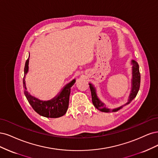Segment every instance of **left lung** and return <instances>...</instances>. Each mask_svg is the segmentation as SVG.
I'll list each match as a JSON object with an SVG mask.
<instances>
[{
  "label": "left lung",
  "instance_id": "left-lung-1",
  "mask_svg": "<svg viewBox=\"0 0 158 158\" xmlns=\"http://www.w3.org/2000/svg\"><path fill=\"white\" fill-rule=\"evenodd\" d=\"M132 64H133V79H132V87H131L132 89L129 96L128 102L126 103V104L125 105L129 104L136 97V94L138 93L140 89V73L139 72V65L138 63H137L135 60H132ZM89 85H90L89 86H90V89L91 92V96H92L93 103L96 109H98L101 111H103V112H111V111L115 112V111L119 110L122 107H123V106H122L119 107V108H115L113 110L107 108L106 105L103 102H102L98 98L97 95H96V89L94 87V86L93 85H91L90 83H89Z\"/></svg>",
  "mask_w": 158,
  "mask_h": 158
}]
</instances>
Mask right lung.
<instances>
[{
    "instance_id": "right-lung-1",
    "label": "right lung",
    "mask_w": 158,
    "mask_h": 158,
    "mask_svg": "<svg viewBox=\"0 0 158 158\" xmlns=\"http://www.w3.org/2000/svg\"><path fill=\"white\" fill-rule=\"evenodd\" d=\"M28 65L29 58L26 60V62L25 64L23 85L25 97H26L33 109L40 115L45 117V118H57L65 115L69 106L71 87L75 83V79H73L69 83L66 85L62 90V92L56 96H55L53 99L48 101L40 100L31 96L29 93H28V91H27L26 86H25V74L28 72Z\"/></svg>"
}]
</instances>
